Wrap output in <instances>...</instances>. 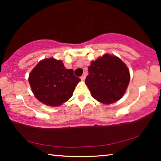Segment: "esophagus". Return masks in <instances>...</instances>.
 I'll use <instances>...</instances> for the list:
<instances>
[{
	"instance_id": "1",
	"label": "esophagus",
	"mask_w": 161,
	"mask_h": 161,
	"mask_svg": "<svg viewBox=\"0 0 161 161\" xmlns=\"http://www.w3.org/2000/svg\"><path fill=\"white\" fill-rule=\"evenodd\" d=\"M80 78H81V81H84V80H85V75H82V76H81Z\"/></svg>"
}]
</instances>
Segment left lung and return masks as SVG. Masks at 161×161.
I'll list each match as a JSON object with an SVG mask.
<instances>
[{"label": "left lung", "instance_id": "8db88e82", "mask_svg": "<svg viewBox=\"0 0 161 161\" xmlns=\"http://www.w3.org/2000/svg\"><path fill=\"white\" fill-rule=\"evenodd\" d=\"M85 83L97 101L106 104L120 99L130 81V73L120 59L108 55L92 61Z\"/></svg>", "mask_w": 161, "mask_h": 161}]
</instances>
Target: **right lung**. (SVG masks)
Listing matches in <instances>:
<instances>
[{"mask_svg":"<svg viewBox=\"0 0 161 161\" xmlns=\"http://www.w3.org/2000/svg\"><path fill=\"white\" fill-rule=\"evenodd\" d=\"M80 81L73 69H65L62 61L53 58L40 61L29 75L36 98L50 106H58L69 100Z\"/></svg>","mask_w":161,"mask_h":161,"instance_id":"right-lung-1","label":"right lung"}]
</instances>
